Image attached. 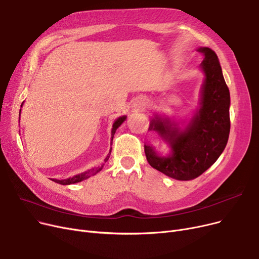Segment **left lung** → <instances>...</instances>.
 Here are the masks:
<instances>
[{"instance_id":"left-lung-1","label":"left lung","mask_w":259,"mask_h":259,"mask_svg":"<svg viewBox=\"0 0 259 259\" xmlns=\"http://www.w3.org/2000/svg\"><path fill=\"white\" fill-rule=\"evenodd\" d=\"M197 51L205 56L200 64L205 79L196 112L184 129L169 118L151 119L149 130L169 144V155L159 156L152 146L145 145L150 166L178 181L194 180L208 170L225 150L230 133V92L219 58L208 47Z\"/></svg>"}]
</instances>
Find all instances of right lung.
Wrapping results in <instances>:
<instances>
[{"label": "right lung", "mask_w": 259, "mask_h": 259, "mask_svg": "<svg viewBox=\"0 0 259 259\" xmlns=\"http://www.w3.org/2000/svg\"><path fill=\"white\" fill-rule=\"evenodd\" d=\"M21 107H22V106H21ZM20 113H21V111H20ZM126 117H127L126 115L120 116V117H118L117 119H115V121L113 122L112 130H111V142H112V140H113V137H114L116 129L122 124V122H124V120L126 119ZM110 153H111V150H110V152H109V154L106 156V158L104 159L105 162L109 159V156H110ZM102 169H103V165H102L101 167L91 168V169H89V170H87V171H85V172H83V173H79V174H77V175H74V176H72V178H69V179H66V180H54V179H52L51 181L56 182V183H58V184H61V185H71V184L79 183V182H81V181L87 180L88 178H90V176H92V175H94V174H97L98 172H100Z\"/></svg>", "instance_id": "1"}]
</instances>
